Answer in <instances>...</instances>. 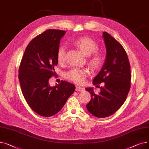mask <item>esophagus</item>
Segmentation results:
<instances>
[{
	"mask_svg": "<svg viewBox=\"0 0 149 149\" xmlns=\"http://www.w3.org/2000/svg\"><path fill=\"white\" fill-rule=\"evenodd\" d=\"M75 91L77 92H83L84 91V88H81V87H80V86H76V89H75Z\"/></svg>",
	"mask_w": 149,
	"mask_h": 149,
	"instance_id": "esophagus-1",
	"label": "esophagus"
}]
</instances>
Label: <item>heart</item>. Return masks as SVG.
<instances>
[{"mask_svg": "<svg viewBox=\"0 0 149 149\" xmlns=\"http://www.w3.org/2000/svg\"><path fill=\"white\" fill-rule=\"evenodd\" d=\"M74 45L79 48L85 56H89L93 52L95 51L88 57V63L93 69H97L102 66L103 58L100 52L95 51L98 48L97 43L88 37H81L77 38L73 42ZM65 55V49L63 47H60L57 52V60L59 64L63 63ZM88 74L87 69L74 68L65 73L66 79L77 84H81L84 82Z\"/></svg>", "mask_w": 149, "mask_h": 149, "instance_id": "heart-1", "label": "heart"}]
</instances>
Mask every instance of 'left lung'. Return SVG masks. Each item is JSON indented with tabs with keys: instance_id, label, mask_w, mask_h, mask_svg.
<instances>
[{
	"instance_id": "8db88e82",
	"label": "left lung",
	"mask_w": 149,
	"mask_h": 149,
	"mask_svg": "<svg viewBox=\"0 0 149 149\" xmlns=\"http://www.w3.org/2000/svg\"><path fill=\"white\" fill-rule=\"evenodd\" d=\"M106 48L104 63L94 78L93 84L104 83L101 91L95 94L93 88L85 89L91 94L86 105L88 111L98 118L113 115L121 107L130 88V65L127 55L122 45L110 34L103 33Z\"/></svg>"
}]
</instances>
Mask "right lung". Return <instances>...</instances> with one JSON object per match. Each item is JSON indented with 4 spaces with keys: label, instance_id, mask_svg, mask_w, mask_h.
Listing matches in <instances>:
<instances>
[{
    "label": "right lung",
    "instance_id": "right-lung-1",
    "mask_svg": "<svg viewBox=\"0 0 149 149\" xmlns=\"http://www.w3.org/2000/svg\"><path fill=\"white\" fill-rule=\"evenodd\" d=\"M66 31L48 29L31 40L25 51L19 69V79L26 101L33 110L43 116L58 113L75 89L66 81L51 87L49 80L56 76L57 52Z\"/></svg>",
    "mask_w": 149,
    "mask_h": 149
}]
</instances>
